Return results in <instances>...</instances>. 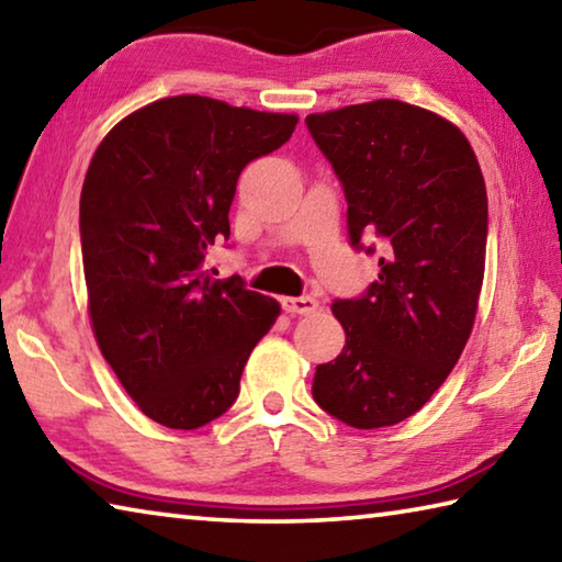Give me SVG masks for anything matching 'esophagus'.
<instances>
[{"label": "esophagus", "instance_id": "obj_1", "mask_svg": "<svg viewBox=\"0 0 562 562\" xmlns=\"http://www.w3.org/2000/svg\"><path fill=\"white\" fill-rule=\"evenodd\" d=\"M319 307V302L315 297H284L282 300V310L290 312V315H310Z\"/></svg>", "mask_w": 562, "mask_h": 562}]
</instances>
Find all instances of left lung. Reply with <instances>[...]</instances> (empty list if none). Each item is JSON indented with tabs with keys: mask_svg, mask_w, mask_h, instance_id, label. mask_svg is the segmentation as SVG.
<instances>
[{
	"mask_svg": "<svg viewBox=\"0 0 562 562\" xmlns=\"http://www.w3.org/2000/svg\"><path fill=\"white\" fill-rule=\"evenodd\" d=\"M304 123L345 190L351 247L379 252L382 270L361 297L331 304L347 345L317 367L312 396L355 429L394 426L429 402L471 337L486 183L463 133L412 103L379 99Z\"/></svg>",
	"mask_w": 562,
	"mask_h": 562,
	"instance_id": "1",
	"label": "left lung"
}]
</instances>
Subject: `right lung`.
<instances>
[{
  "label": "right lung",
  "mask_w": 562,
  "mask_h": 562,
  "mask_svg": "<svg viewBox=\"0 0 562 562\" xmlns=\"http://www.w3.org/2000/svg\"><path fill=\"white\" fill-rule=\"evenodd\" d=\"M297 116L170 97L109 131L81 188L79 231L93 335L140 412L201 429L240 392L280 304L215 280L207 247L231 237L250 160L288 144Z\"/></svg>",
  "instance_id": "right-lung-1"
}]
</instances>
